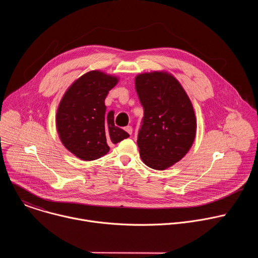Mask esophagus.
Segmentation results:
<instances>
[{"instance_id":"obj_1","label":"esophagus","mask_w":258,"mask_h":258,"mask_svg":"<svg viewBox=\"0 0 258 258\" xmlns=\"http://www.w3.org/2000/svg\"><path fill=\"white\" fill-rule=\"evenodd\" d=\"M124 130L130 134V135H132L133 134V127L131 126V125H127V126H125L124 127Z\"/></svg>"}]
</instances>
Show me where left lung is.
<instances>
[{
  "label": "left lung",
  "mask_w": 258,
  "mask_h": 258,
  "mask_svg": "<svg viewBox=\"0 0 258 258\" xmlns=\"http://www.w3.org/2000/svg\"><path fill=\"white\" fill-rule=\"evenodd\" d=\"M144 108L138 134L143 162L163 170L185 156L196 136L193 105L178 81L164 71L141 73L135 80Z\"/></svg>",
  "instance_id": "left-lung-1"
}]
</instances>
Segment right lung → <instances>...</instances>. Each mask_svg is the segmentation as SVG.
Wrapping results in <instances>:
<instances>
[{"label":"right lung","instance_id":"right-lung-1","mask_svg":"<svg viewBox=\"0 0 258 258\" xmlns=\"http://www.w3.org/2000/svg\"><path fill=\"white\" fill-rule=\"evenodd\" d=\"M118 79L93 70L73 83L57 110L56 126L65 148L82 160L98 159L130 135L115 126L114 112L107 113L105 99Z\"/></svg>","mask_w":258,"mask_h":258}]
</instances>
